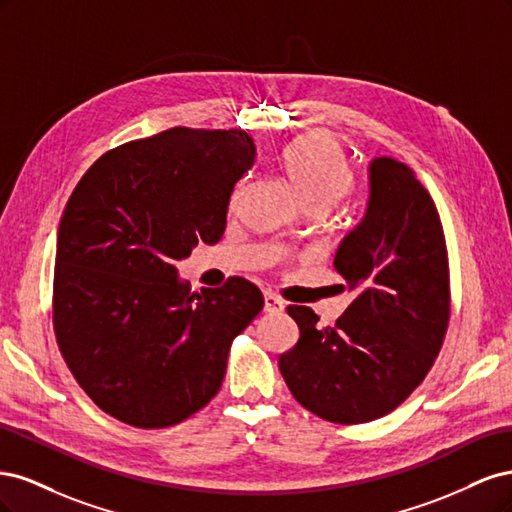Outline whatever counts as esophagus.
<instances>
[{"instance_id": "obj_1", "label": "esophagus", "mask_w": 512, "mask_h": 512, "mask_svg": "<svg viewBox=\"0 0 512 512\" xmlns=\"http://www.w3.org/2000/svg\"><path fill=\"white\" fill-rule=\"evenodd\" d=\"M282 309H284V301L273 292H265V312L277 314V312H282Z\"/></svg>"}]
</instances>
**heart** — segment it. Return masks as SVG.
<instances>
[{
    "mask_svg": "<svg viewBox=\"0 0 512 512\" xmlns=\"http://www.w3.org/2000/svg\"><path fill=\"white\" fill-rule=\"evenodd\" d=\"M284 170L305 209L329 211L354 185L352 168L342 147L327 134H309L290 143L282 153ZM245 179L237 183L230 205L243 194Z\"/></svg>",
    "mask_w": 512,
    "mask_h": 512,
    "instance_id": "heart-1",
    "label": "heart"
}]
</instances>
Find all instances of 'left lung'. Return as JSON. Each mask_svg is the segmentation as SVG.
Wrapping results in <instances>:
<instances>
[{
    "mask_svg": "<svg viewBox=\"0 0 512 512\" xmlns=\"http://www.w3.org/2000/svg\"><path fill=\"white\" fill-rule=\"evenodd\" d=\"M369 207L333 269L354 301L333 327L288 305L299 342L280 356L292 397L312 414L359 425L393 412L436 363L451 320V273L436 203L393 158L369 166Z\"/></svg>",
    "mask_w": 512,
    "mask_h": 512,
    "instance_id": "1",
    "label": "left lung"
}]
</instances>
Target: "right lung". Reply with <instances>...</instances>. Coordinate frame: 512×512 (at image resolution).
Listing matches in <instances>:
<instances>
[{
	"instance_id": "obj_1",
	"label": "right lung",
	"mask_w": 512,
	"mask_h": 512,
	"mask_svg": "<svg viewBox=\"0 0 512 512\" xmlns=\"http://www.w3.org/2000/svg\"><path fill=\"white\" fill-rule=\"evenodd\" d=\"M241 128H170L106 151L59 222L53 329L74 380L117 421L162 429L220 391L228 352L265 299L245 277L190 292L177 262L218 243L254 164Z\"/></svg>"
}]
</instances>
